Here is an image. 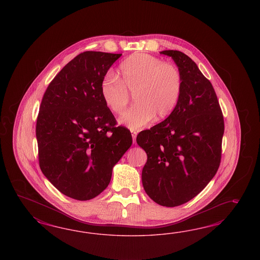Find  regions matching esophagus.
I'll use <instances>...</instances> for the list:
<instances>
[{"label": "esophagus", "instance_id": "esophagus-1", "mask_svg": "<svg viewBox=\"0 0 260 260\" xmlns=\"http://www.w3.org/2000/svg\"><path fill=\"white\" fill-rule=\"evenodd\" d=\"M132 136H133V140H134V143L136 142V136H137V132H135V131H132Z\"/></svg>", "mask_w": 260, "mask_h": 260}]
</instances>
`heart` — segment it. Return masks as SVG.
Masks as SVG:
<instances>
[{"mask_svg":"<svg viewBox=\"0 0 260 260\" xmlns=\"http://www.w3.org/2000/svg\"><path fill=\"white\" fill-rule=\"evenodd\" d=\"M119 71L121 77L113 71L106 73L100 92L114 114L124 112L129 94H134L136 105L121 117L124 125L139 129L154 117L165 118L173 112L183 87L181 71L175 64L147 53H134L121 63Z\"/></svg>","mask_w":260,"mask_h":260,"instance_id":"obj_1","label":"heart"}]
</instances>
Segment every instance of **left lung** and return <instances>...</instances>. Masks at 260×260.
I'll return each mask as SVG.
<instances>
[{
    "label": "left lung",
    "instance_id": "1",
    "mask_svg": "<svg viewBox=\"0 0 260 260\" xmlns=\"http://www.w3.org/2000/svg\"><path fill=\"white\" fill-rule=\"evenodd\" d=\"M183 77L176 107L163 122L142 131L136 142L148 159L142 171L147 194L157 204L176 207L204 189L221 161L224 118L212 83L189 56L164 50Z\"/></svg>",
    "mask_w": 260,
    "mask_h": 260
}]
</instances>
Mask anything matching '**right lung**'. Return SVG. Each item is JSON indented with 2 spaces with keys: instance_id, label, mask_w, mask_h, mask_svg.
<instances>
[{
  "instance_id": "obj_1",
  "label": "right lung",
  "mask_w": 260,
  "mask_h": 260,
  "mask_svg": "<svg viewBox=\"0 0 260 260\" xmlns=\"http://www.w3.org/2000/svg\"><path fill=\"white\" fill-rule=\"evenodd\" d=\"M122 54L85 51L49 83L36 123L42 173L59 191L86 201L110 184L112 168L132 146L131 132L103 101L100 86Z\"/></svg>"
}]
</instances>
